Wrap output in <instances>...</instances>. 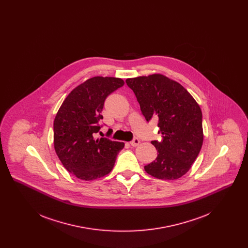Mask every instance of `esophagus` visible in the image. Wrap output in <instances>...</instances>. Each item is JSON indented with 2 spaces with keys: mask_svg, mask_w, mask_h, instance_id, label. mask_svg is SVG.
<instances>
[{
  "mask_svg": "<svg viewBox=\"0 0 248 248\" xmlns=\"http://www.w3.org/2000/svg\"><path fill=\"white\" fill-rule=\"evenodd\" d=\"M140 143V140L136 138V139H134L132 141H130V145H131L132 147H137V146H139Z\"/></svg>",
  "mask_w": 248,
  "mask_h": 248,
  "instance_id": "1",
  "label": "esophagus"
}]
</instances>
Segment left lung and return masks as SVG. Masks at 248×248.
Listing matches in <instances>:
<instances>
[{
	"mask_svg": "<svg viewBox=\"0 0 248 248\" xmlns=\"http://www.w3.org/2000/svg\"><path fill=\"white\" fill-rule=\"evenodd\" d=\"M147 121L159 118L163 141H152L158 154L145 171L158 179L184 176L200 153L203 141L202 110L189 92L160 73L126 79Z\"/></svg>",
	"mask_w": 248,
	"mask_h": 248,
	"instance_id": "left-lung-1",
	"label": "left lung"
}]
</instances>
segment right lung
Wrapping results in <instances>:
<instances>
[{"label": "right lung", "mask_w": 248, "mask_h": 248, "mask_svg": "<svg viewBox=\"0 0 248 248\" xmlns=\"http://www.w3.org/2000/svg\"><path fill=\"white\" fill-rule=\"evenodd\" d=\"M124 84L116 77L94 76L76 86L54 120V148L64 167L82 180H94L113 168L124 142L95 139L107 96Z\"/></svg>", "instance_id": "right-lung-1"}]
</instances>
